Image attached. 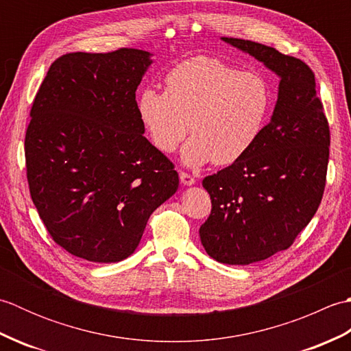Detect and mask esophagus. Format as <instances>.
Segmentation results:
<instances>
[{
    "mask_svg": "<svg viewBox=\"0 0 351 351\" xmlns=\"http://www.w3.org/2000/svg\"><path fill=\"white\" fill-rule=\"evenodd\" d=\"M180 178H181V182H182L184 185H193V184L196 182L195 178H193L190 173H187V171H181Z\"/></svg>",
    "mask_w": 351,
    "mask_h": 351,
    "instance_id": "obj_1",
    "label": "esophagus"
}]
</instances>
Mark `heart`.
Masks as SVG:
<instances>
[{
	"instance_id": "b5f03b06",
	"label": "heart",
	"mask_w": 351,
	"mask_h": 351,
	"mask_svg": "<svg viewBox=\"0 0 351 351\" xmlns=\"http://www.w3.org/2000/svg\"><path fill=\"white\" fill-rule=\"evenodd\" d=\"M166 90L145 88L137 111L152 145L173 152L190 134L182 161L199 167L229 166L247 154L263 132L271 108V88L256 72L240 71L219 58L193 57L173 66Z\"/></svg>"
}]
</instances>
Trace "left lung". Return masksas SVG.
Masks as SVG:
<instances>
[{
    "label": "left lung",
    "mask_w": 351,
    "mask_h": 351,
    "mask_svg": "<svg viewBox=\"0 0 351 351\" xmlns=\"http://www.w3.org/2000/svg\"><path fill=\"white\" fill-rule=\"evenodd\" d=\"M221 40L280 78L271 121L241 160L206 176L211 214L199 229L208 255L249 265L288 249L314 217L326 187L329 123L306 63L252 40Z\"/></svg>",
    "instance_id": "obj_1"
}]
</instances>
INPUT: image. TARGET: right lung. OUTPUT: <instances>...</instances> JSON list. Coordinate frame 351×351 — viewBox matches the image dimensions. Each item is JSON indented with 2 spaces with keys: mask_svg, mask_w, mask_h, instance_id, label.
Here are the masks:
<instances>
[{
  "mask_svg": "<svg viewBox=\"0 0 351 351\" xmlns=\"http://www.w3.org/2000/svg\"><path fill=\"white\" fill-rule=\"evenodd\" d=\"M147 51L71 52L51 64L25 134L27 180L45 228L92 263L132 255L180 178L145 134L136 90Z\"/></svg>",
  "mask_w": 351,
  "mask_h": 351,
  "instance_id": "add662e5",
  "label": "right lung"
}]
</instances>
